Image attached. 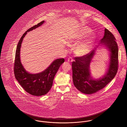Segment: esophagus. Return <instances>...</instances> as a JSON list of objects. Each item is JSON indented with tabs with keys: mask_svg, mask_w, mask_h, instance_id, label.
Returning <instances> with one entry per match:
<instances>
[{
	"mask_svg": "<svg viewBox=\"0 0 127 127\" xmlns=\"http://www.w3.org/2000/svg\"><path fill=\"white\" fill-rule=\"evenodd\" d=\"M73 61V59H72V58H71V57L68 58V62H71Z\"/></svg>",
	"mask_w": 127,
	"mask_h": 127,
	"instance_id": "34e87169",
	"label": "esophagus"
}]
</instances>
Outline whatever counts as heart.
Here are the masks:
<instances>
[{
    "label": "heart",
    "instance_id": "1",
    "mask_svg": "<svg viewBox=\"0 0 127 127\" xmlns=\"http://www.w3.org/2000/svg\"><path fill=\"white\" fill-rule=\"evenodd\" d=\"M90 33V30L88 28L84 27L78 30L75 36L71 39L72 42H77L80 40L86 37ZM90 48V42L85 41L79 43L75 47L74 52L76 55L82 56L87 54Z\"/></svg>",
    "mask_w": 127,
    "mask_h": 127
}]
</instances>
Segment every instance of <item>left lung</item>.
Instances as JSON below:
<instances>
[{
	"mask_svg": "<svg viewBox=\"0 0 127 127\" xmlns=\"http://www.w3.org/2000/svg\"><path fill=\"white\" fill-rule=\"evenodd\" d=\"M100 41L111 52L109 68L102 78L98 80L92 79L90 74L89 65L95 49L82 57L75 58V61L72 63L73 84L78 90L85 94H92L103 88L114 79L117 73L118 48L115 37L109 30L105 29L104 37Z\"/></svg>",
	"mask_w": 127,
	"mask_h": 127,
	"instance_id": "1",
	"label": "left lung"
}]
</instances>
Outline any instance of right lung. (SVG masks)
<instances>
[{
    "label": "right lung",
    "instance_id": "1",
    "mask_svg": "<svg viewBox=\"0 0 127 127\" xmlns=\"http://www.w3.org/2000/svg\"><path fill=\"white\" fill-rule=\"evenodd\" d=\"M44 21L31 27L23 35L17 44L14 63V73L16 79L23 89L31 95L40 96L45 95L51 89L55 76L64 59L55 60L47 69L38 74H30L24 68L20 61V51L23 39L27 32L41 26Z\"/></svg>",
    "mask_w": 127,
    "mask_h": 127
}]
</instances>
